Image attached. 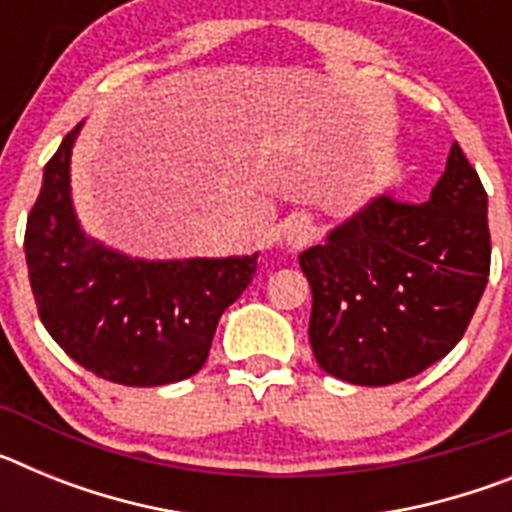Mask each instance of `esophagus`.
I'll return each mask as SVG.
<instances>
[{
	"label": "esophagus",
	"instance_id": "1",
	"mask_svg": "<svg viewBox=\"0 0 512 512\" xmlns=\"http://www.w3.org/2000/svg\"><path fill=\"white\" fill-rule=\"evenodd\" d=\"M312 235V223L307 217H292L284 230V238H287L289 246H302L307 243V238Z\"/></svg>",
	"mask_w": 512,
	"mask_h": 512
}]
</instances>
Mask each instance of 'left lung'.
I'll return each mask as SVG.
<instances>
[{
    "label": "left lung",
    "mask_w": 512,
    "mask_h": 512,
    "mask_svg": "<svg viewBox=\"0 0 512 512\" xmlns=\"http://www.w3.org/2000/svg\"><path fill=\"white\" fill-rule=\"evenodd\" d=\"M490 253L487 192L454 143L431 200L382 194L300 253L318 364L343 382L384 387L441 361L477 310Z\"/></svg>",
    "instance_id": "left-lung-1"
}]
</instances>
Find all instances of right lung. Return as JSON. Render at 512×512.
I'll return each mask as SVG.
<instances>
[{
  "label": "right lung",
  "mask_w": 512,
  "mask_h": 512,
  "mask_svg": "<svg viewBox=\"0 0 512 512\" xmlns=\"http://www.w3.org/2000/svg\"><path fill=\"white\" fill-rule=\"evenodd\" d=\"M76 125L45 164L27 215L25 259L38 315L84 369L128 387L182 382L202 369L217 320L256 274L253 256L140 261L89 241L69 192Z\"/></svg>",
  "instance_id": "right-lung-1"
}]
</instances>
